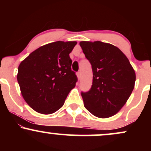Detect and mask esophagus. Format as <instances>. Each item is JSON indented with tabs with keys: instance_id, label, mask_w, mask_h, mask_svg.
<instances>
[{
	"instance_id": "1",
	"label": "esophagus",
	"mask_w": 151,
	"mask_h": 151,
	"mask_svg": "<svg viewBox=\"0 0 151 151\" xmlns=\"http://www.w3.org/2000/svg\"><path fill=\"white\" fill-rule=\"evenodd\" d=\"M77 77H78V78H79V79H80V77H81V72L80 71H79V72H77Z\"/></svg>"
}]
</instances>
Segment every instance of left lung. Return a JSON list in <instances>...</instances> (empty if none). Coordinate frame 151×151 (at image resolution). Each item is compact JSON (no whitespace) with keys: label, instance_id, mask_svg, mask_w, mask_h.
I'll return each mask as SVG.
<instances>
[{"label":"left lung","instance_id":"obj_1","mask_svg":"<svg viewBox=\"0 0 151 151\" xmlns=\"http://www.w3.org/2000/svg\"><path fill=\"white\" fill-rule=\"evenodd\" d=\"M91 65L92 85L81 94L85 108L95 116H114L132 93L136 74L129 60L113 45L96 41L79 43Z\"/></svg>","mask_w":151,"mask_h":151}]
</instances>
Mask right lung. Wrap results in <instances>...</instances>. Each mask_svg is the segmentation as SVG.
I'll use <instances>...</instances> for the list:
<instances>
[{"label":"right lung","instance_id":"1","mask_svg":"<svg viewBox=\"0 0 151 151\" xmlns=\"http://www.w3.org/2000/svg\"><path fill=\"white\" fill-rule=\"evenodd\" d=\"M77 42L49 43L35 50L20 64L17 79L22 96L32 109L55 113L63 106L78 80L70 53Z\"/></svg>","mask_w":151,"mask_h":151}]
</instances>
